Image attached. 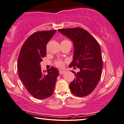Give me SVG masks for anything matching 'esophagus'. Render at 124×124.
<instances>
[{
    "label": "esophagus",
    "mask_w": 124,
    "mask_h": 124,
    "mask_svg": "<svg viewBox=\"0 0 124 124\" xmlns=\"http://www.w3.org/2000/svg\"><path fill=\"white\" fill-rule=\"evenodd\" d=\"M59 73L60 75H63L65 73V71L62 70H59Z\"/></svg>",
    "instance_id": "34e87169"
}]
</instances>
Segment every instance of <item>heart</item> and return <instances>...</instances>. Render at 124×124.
Segmentation results:
<instances>
[{
	"label": "heart",
	"mask_w": 124,
	"mask_h": 124,
	"mask_svg": "<svg viewBox=\"0 0 124 124\" xmlns=\"http://www.w3.org/2000/svg\"><path fill=\"white\" fill-rule=\"evenodd\" d=\"M62 42H70V41L68 40H64L62 41ZM55 65L58 67H59V68H62V67H63L64 65V62H63V61L62 60H59L56 61V62H55Z\"/></svg>",
	"instance_id": "heart-1"
}]
</instances>
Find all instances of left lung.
<instances>
[{
  "mask_svg": "<svg viewBox=\"0 0 124 124\" xmlns=\"http://www.w3.org/2000/svg\"><path fill=\"white\" fill-rule=\"evenodd\" d=\"M59 32L72 41L74 51L73 60L69 66H77L80 71L69 87L73 94L84 97L90 94L100 79L103 62L101 47L94 37L80 28L58 29Z\"/></svg>",
  "mask_w": 124,
  "mask_h": 124,
  "instance_id": "8db88e82",
  "label": "left lung"
}]
</instances>
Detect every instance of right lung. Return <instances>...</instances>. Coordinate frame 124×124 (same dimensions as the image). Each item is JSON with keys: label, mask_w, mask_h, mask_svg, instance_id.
Wrapping results in <instances>:
<instances>
[{"label": "right lung", "mask_w": 124, "mask_h": 124, "mask_svg": "<svg viewBox=\"0 0 124 124\" xmlns=\"http://www.w3.org/2000/svg\"><path fill=\"white\" fill-rule=\"evenodd\" d=\"M56 30L38 31L31 35L19 52L17 69L20 79L29 94L39 100L47 99L53 94L59 71L52 67L47 73L42 71L40 62L46 56V45Z\"/></svg>", "instance_id": "obj_1"}]
</instances>
